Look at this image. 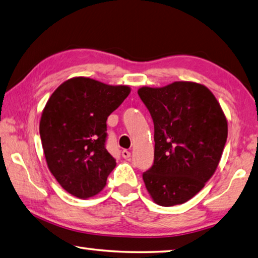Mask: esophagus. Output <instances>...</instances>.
Listing matches in <instances>:
<instances>
[{
  "label": "esophagus",
  "instance_id": "obj_1",
  "mask_svg": "<svg viewBox=\"0 0 258 258\" xmlns=\"http://www.w3.org/2000/svg\"><path fill=\"white\" fill-rule=\"evenodd\" d=\"M121 156H123L124 159H128L131 157V152L127 151V150H123V151H121Z\"/></svg>",
  "mask_w": 258,
  "mask_h": 258
}]
</instances>
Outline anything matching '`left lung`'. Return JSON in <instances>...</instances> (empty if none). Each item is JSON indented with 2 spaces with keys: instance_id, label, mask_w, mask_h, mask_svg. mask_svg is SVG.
<instances>
[{
  "instance_id": "1",
  "label": "left lung",
  "mask_w": 258,
  "mask_h": 258,
  "mask_svg": "<svg viewBox=\"0 0 258 258\" xmlns=\"http://www.w3.org/2000/svg\"><path fill=\"white\" fill-rule=\"evenodd\" d=\"M154 124V162L143 174L154 203L174 207L199 193L217 170L228 137L219 101L201 83L138 90Z\"/></svg>"
}]
</instances>
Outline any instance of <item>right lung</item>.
<instances>
[{
	"label": "right lung",
	"instance_id": "1",
	"mask_svg": "<svg viewBox=\"0 0 258 258\" xmlns=\"http://www.w3.org/2000/svg\"><path fill=\"white\" fill-rule=\"evenodd\" d=\"M130 92L128 86L76 77L46 102L39 123L46 162L58 184L76 198L100 193L116 167L105 148L106 120Z\"/></svg>",
	"mask_w": 258,
	"mask_h": 258
}]
</instances>
